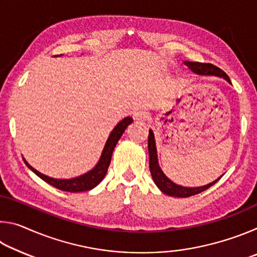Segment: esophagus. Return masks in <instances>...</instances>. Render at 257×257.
Returning a JSON list of instances; mask_svg holds the SVG:
<instances>
[{
    "mask_svg": "<svg viewBox=\"0 0 257 257\" xmlns=\"http://www.w3.org/2000/svg\"><path fill=\"white\" fill-rule=\"evenodd\" d=\"M149 118V114H147V112L143 111V110H139V111H135L134 112V119L137 120V121H144Z\"/></svg>",
    "mask_w": 257,
    "mask_h": 257,
    "instance_id": "obj_1",
    "label": "esophagus"
}]
</instances>
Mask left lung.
Returning <instances> with one entry per match:
<instances>
[{"mask_svg":"<svg viewBox=\"0 0 257 257\" xmlns=\"http://www.w3.org/2000/svg\"><path fill=\"white\" fill-rule=\"evenodd\" d=\"M185 64L188 67L191 71L196 73L198 76H214L219 78H223L224 80H227L229 84H231L230 78L228 77L227 73L221 70L215 66H213L211 63H199V62H190V61H185ZM149 154H150V171L152 178L155 185L158 186V188L162 191L163 194L169 195V196L173 197H189L193 195H196L202 193V191L206 190L213 186L215 182L220 179L217 178L216 180L210 182L205 186L201 187H184L180 185H177L172 180L164 175L162 169L160 168L159 160H158V151H156V144H155V137L153 134V130L150 129L149 134Z\"/></svg>","mask_w":257,"mask_h":257,"instance_id":"obj_1","label":"left lung"}]
</instances>
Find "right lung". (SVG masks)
<instances>
[{"label":"right lung","mask_w":257,"mask_h":257,"mask_svg":"<svg viewBox=\"0 0 257 257\" xmlns=\"http://www.w3.org/2000/svg\"><path fill=\"white\" fill-rule=\"evenodd\" d=\"M132 122L133 118H130V116H125L124 119L121 120L120 122L113 128L110 136H108L105 145H104V149L102 151L101 158H99L96 165H95L92 170L87 171L84 175L78 176L76 178H71V179H55V178H51L49 176L43 175L40 171H37L36 169H34L24 158L23 159L25 161V163L27 164V167L35 173V175H37L41 179L46 181L47 184H50L51 186L55 187V188L69 191V193H79V191L90 190L95 188V187L104 179V177H105L107 172L108 165L111 163L113 150H114L116 143L119 142V139L122 136L125 128H127Z\"/></svg>","instance_id":"obj_1"}]
</instances>
